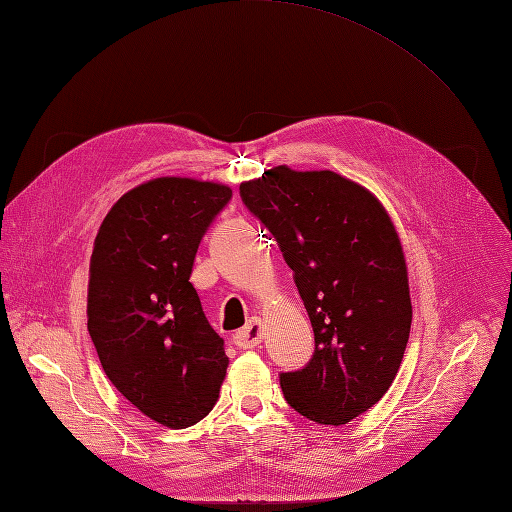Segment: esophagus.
<instances>
[{"mask_svg": "<svg viewBox=\"0 0 512 512\" xmlns=\"http://www.w3.org/2000/svg\"><path fill=\"white\" fill-rule=\"evenodd\" d=\"M235 344L239 346V348H243V350H247V348H256L260 342H262V322L256 318V320H252L250 324H247V327H243L241 331H237L235 333Z\"/></svg>", "mask_w": 512, "mask_h": 512, "instance_id": "1", "label": "esophagus"}]
</instances>
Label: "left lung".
Instances as JSON below:
<instances>
[{
    "label": "left lung",
    "mask_w": 512,
    "mask_h": 512,
    "mask_svg": "<svg viewBox=\"0 0 512 512\" xmlns=\"http://www.w3.org/2000/svg\"><path fill=\"white\" fill-rule=\"evenodd\" d=\"M292 269L316 348L280 374L288 404L320 425H346L393 384L412 324L408 267L380 200L333 170L275 166L239 185Z\"/></svg>",
    "instance_id": "left-lung-1"
}]
</instances>
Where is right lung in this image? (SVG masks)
Returning <instances> with one entry per match:
<instances>
[{"label":"right lung","mask_w":512,"mask_h":512,"mask_svg":"<svg viewBox=\"0 0 512 512\" xmlns=\"http://www.w3.org/2000/svg\"><path fill=\"white\" fill-rule=\"evenodd\" d=\"M230 198L222 183L151 179L117 200L94 241L91 342L115 389L170 429L203 421L226 376L224 339L190 275L200 239Z\"/></svg>","instance_id":"add662e5"}]
</instances>
